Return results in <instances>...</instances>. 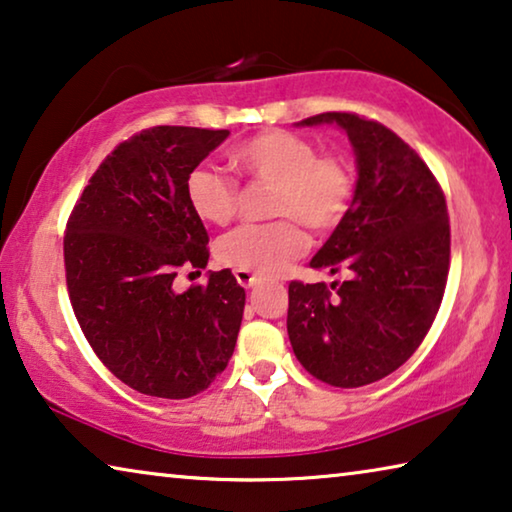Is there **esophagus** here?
<instances>
[{
  "label": "esophagus",
  "instance_id": "1",
  "mask_svg": "<svg viewBox=\"0 0 512 512\" xmlns=\"http://www.w3.org/2000/svg\"><path fill=\"white\" fill-rule=\"evenodd\" d=\"M235 279H238V283H240L242 288H254L256 283H261V279H258L256 274L245 272V270H235Z\"/></svg>",
  "mask_w": 512,
  "mask_h": 512
}]
</instances>
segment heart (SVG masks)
<instances>
[{"mask_svg": "<svg viewBox=\"0 0 512 512\" xmlns=\"http://www.w3.org/2000/svg\"><path fill=\"white\" fill-rule=\"evenodd\" d=\"M242 176L274 185L270 224H245L217 242V261L261 277H272L300 258L306 233H327L348 215L355 196V174L338 153H320L311 139L286 130H267L231 151ZM194 215L208 224H229L238 210V183L222 171L196 167L185 180Z\"/></svg>", "mask_w": 512, "mask_h": 512, "instance_id": "1", "label": "heart"}]
</instances>
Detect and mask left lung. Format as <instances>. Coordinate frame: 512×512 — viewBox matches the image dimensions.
Wrapping results in <instances>:
<instances>
[{"label": "left lung", "mask_w": 512, "mask_h": 512, "mask_svg": "<svg viewBox=\"0 0 512 512\" xmlns=\"http://www.w3.org/2000/svg\"><path fill=\"white\" fill-rule=\"evenodd\" d=\"M332 123L355 151L357 187L311 267L348 281H290L288 338L313 377L355 389L403 366L426 338L444 297L451 229L442 187L396 132L348 112L297 125Z\"/></svg>", "instance_id": "8db88e82"}]
</instances>
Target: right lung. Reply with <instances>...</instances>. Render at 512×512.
Segmentation results:
<instances>
[{"instance_id": "right-lung-1", "label": "right lung", "mask_w": 512, "mask_h": 512, "mask_svg": "<svg viewBox=\"0 0 512 512\" xmlns=\"http://www.w3.org/2000/svg\"><path fill=\"white\" fill-rule=\"evenodd\" d=\"M229 130L155 125L107 155L73 208L64 238L75 318L121 382L155 398H190L224 371L245 288L231 270L176 293L180 267L208 265L206 226L185 180Z\"/></svg>"}]
</instances>
